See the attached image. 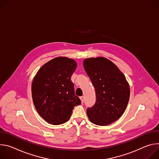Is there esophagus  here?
<instances>
[{
  "mask_svg": "<svg viewBox=\"0 0 159 159\" xmlns=\"http://www.w3.org/2000/svg\"><path fill=\"white\" fill-rule=\"evenodd\" d=\"M80 100H81L82 103H83V102H84V96H81V97H80Z\"/></svg>",
  "mask_w": 159,
  "mask_h": 159,
  "instance_id": "1",
  "label": "esophagus"
}]
</instances>
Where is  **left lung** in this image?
Wrapping results in <instances>:
<instances>
[{
  "mask_svg": "<svg viewBox=\"0 0 159 159\" xmlns=\"http://www.w3.org/2000/svg\"><path fill=\"white\" fill-rule=\"evenodd\" d=\"M84 67L96 96L95 104L87 109L88 118L97 125H110L126 110L130 94L129 84L118 66L106 58H86Z\"/></svg>",
  "mask_w": 159,
  "mask_h": 159,
  "instance_id": "obj_1",
  "label": "left lung"
}]
</instances>
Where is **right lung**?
Masks as SVG:
<instances>
[{"label": "right lung", "instance_id": "obj_1", "mask_svg": "<svg viewBox=\"0 0 159 159\" xmlns=\"http://www.w3.org/2000/svg\"><path fill=\"white\" fill-rule=\"evenodd\" d=\"M76 68L74 60L57 57L43 65L33 79V103L39 115L52 125L69 121L74 106L81 104L71 80Z\"/></svg>", "mask_w": 159, "mask_h": 159}]
</instances>
